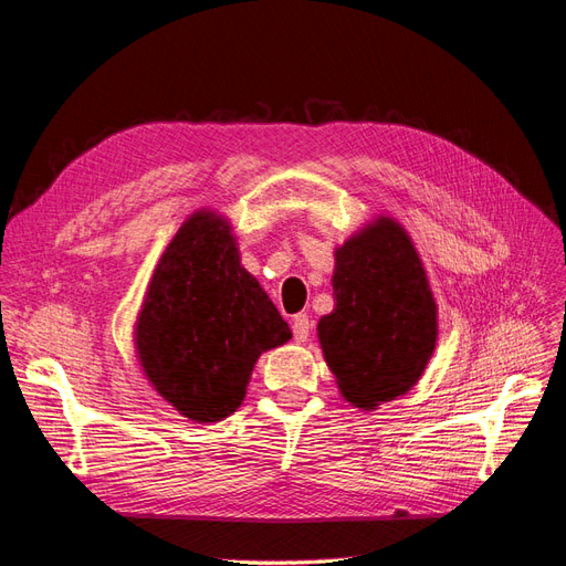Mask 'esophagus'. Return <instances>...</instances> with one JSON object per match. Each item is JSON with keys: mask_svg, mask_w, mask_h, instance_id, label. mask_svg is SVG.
Segmentation results:
<instances>
[{"mask_svg": "<svg viewBox=\"0 0 566 566\" xmlns=\"http://www.w3.org/2000/svg\"><path fill=\"white\" fill-rule=\"evenodd\" d=\"M293 335H295V342H306L312 335V323H310V316L306 314H297L293 318Z\"/></svg>", "mask_w": 566, "mask_h": 566, "instance_id": "1", "label": "esophagus"}]
</instances>
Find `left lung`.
<instances>
[{
  "instance_id": "8db88e82",
  "label": "left lung",
  "mask_w": 566,
  "mask_h": 566,
  "mask_svg": "<svg viewBox=\"0 0 566 566\" xmlns=\"http://www.w3.org/2000/svg\"><path fill=\"white\" fill-rule=\"evenodd\" d=\"M333 297L316 335L342 399L375 410L413 389L439 321L424 264L397 219L373 217L335 248Z\"/></svg>"
}]
</instances>
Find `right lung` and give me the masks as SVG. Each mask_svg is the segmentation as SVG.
Instances as JSON below:
<instances>
[{
    "instance_id": "add662e5",
    "label": "right lung",
    "mask_w": 566,
    "mask_h": 566,
    "mask_svg": "<svg viewBox=\"0 0 566 566\" xmlns=\"http://www.w3.org/2000/svg\"><path fill=\"white\" fill-rule=\"evenodd\" d=\"M293 337L241 264L231 221L196 210L165 248L134 321L146 380L177 413L219 422L243 403L264 352Z\"/></svg>"
}]
</instances>
